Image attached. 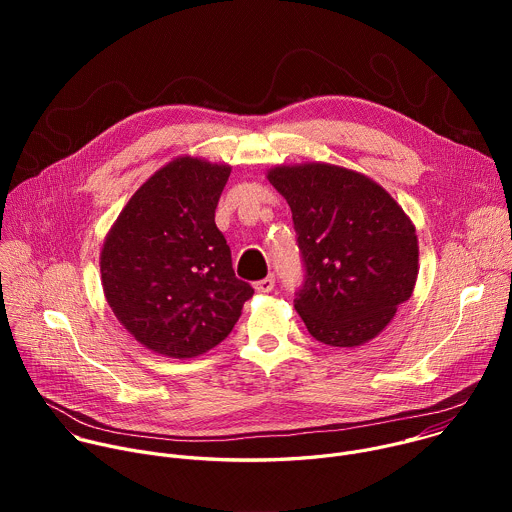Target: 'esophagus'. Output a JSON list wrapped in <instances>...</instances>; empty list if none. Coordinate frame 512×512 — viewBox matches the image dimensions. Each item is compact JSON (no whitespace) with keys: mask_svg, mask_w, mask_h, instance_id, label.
Masks as SVG:
<instances>
[{"mask_svg":"<svg viewBox=\"0 0 512 512\" xmlns=\"http://www.w3.org/2000/svg\"><path fill=\"white\" fill-rule=\"evenodd\" d=\"M273 287H275V277L273 275H267L265 279L255 281V289L263 291V294H269V291H273Z\"/></svg>","mask_w":512,"mask_h":512,"instance_id":"obj_1","label":"esophagus"}]
</instances>
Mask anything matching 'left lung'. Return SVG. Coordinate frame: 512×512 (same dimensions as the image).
<instances>
[{
    "mask_svg": "<svg viewBox=\"0 0 512 512\" xmlns=\"http://www.w3.org/2000/svg\"><path fill=\"white\" fill-rule=\"evenodd\" d=\"M267 180L291 208L304 255L294 306L308 332L338 348L379 336L417 281L411 218L381 184L342 166L281 164Z\"/></svg>",
    "mask_w": 512,
    "mask_h": 512,
    "instance_id": "obj_1",
    "label": "left lung"
}]
</instances>
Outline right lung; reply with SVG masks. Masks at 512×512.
Segmentation results:
<instances>
[{
	"instance_id": "add662e5",
	"label": "right lung",
	"mask_w": 512,
	"mask_h": 512,
	"mask_svg": "<svg viewBox=\"0 0 512 512\" xmlns=\"http://www.w3.org/2000/svg\"><path fill=\"white\" fill-rule=\"evenodd\" d=\"M229 176V164L178 156L135 190L105 237L99 265L107 304L156 354H204L231 334L253 296L235 277L214 223Z\"/></svg>"
}]
</instances>
